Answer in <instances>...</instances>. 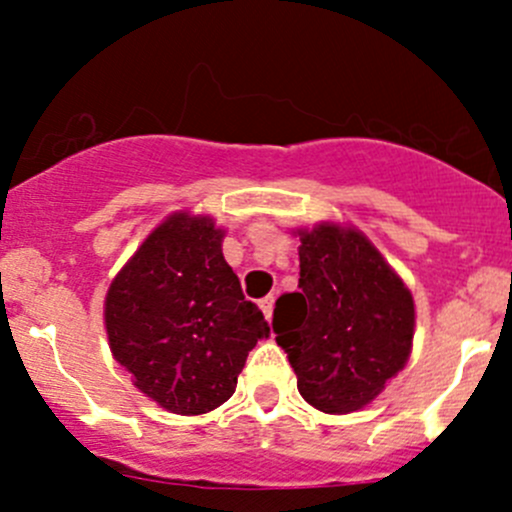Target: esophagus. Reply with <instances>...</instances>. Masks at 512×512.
I'll return each mask as SVG.
<instances>
[{"mask_svg":"<svg viewBox=\"0 0 512 512\" xmlns=\"http://www.w3.org/2000/svg\"><path fill=\"white\" fill-rule=\"evenodd\" d=\"M260 309H262V314H265L267 322H270V319H272V309H275V297H272V294L262 297L260 299Z\"/></svg>","mask_w":512,"mask_h":512,"instance_id":"1","label":"esophagus"}]
</instances>
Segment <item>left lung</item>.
<instances>
[{
	"label": "left lung",
	"instance_id": "obj_1",
	"mask_svg": "<svg viewBox=\"0 0 512 512\" xmlns=\"http://www.w3.org/2000/svg\"><path fill=\"white\" fill-rule=\"evenodd\" d=\"M292 232L302 242L299 292L277 299L272 329L302 399L324 414H352L409 361L414 297L354 225L324 220Z\"/></svg>",
	"mask_w": 512,
	"mask_h": 512
}]
</instances>
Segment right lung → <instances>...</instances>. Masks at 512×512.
<instances>
[{
  "mask_svg": "<svg viewBox=\"0 0 512 512\" xmlns=\"http://www.w3.org/2000/svg\"><path fill=\"white\" fill-rule=\"evenodd\" d=\"M223 237L210 215H168L118 270L103 302L113 359L170 414L223 406L250 349L270 337L225 262Z\"/></svg>",
  "mask_w": 512,
  "mask_h": 512,
  "instance_id": "1",
  "label": "right lung"
}]
</instances>
